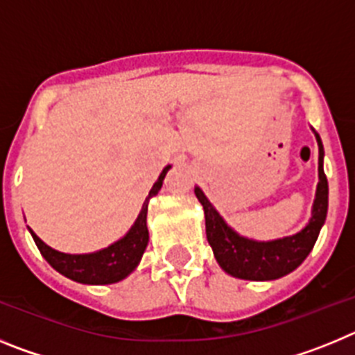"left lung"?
Returning a JSON list of instances; mask_svg holds the SVG:
<instances>
[{"instance_id": "8db88e82", "label": "left lung", "mask_w": 355, "mask_h": 355, "mask_svg": "<svg viewBox=\"0 0 355 355\" xmlns=\"http://www.w3.org/2000/svg\"><path fill=\"white\" fill-rule=\"evenodd\" d=\"M318 142V184L313 200L311 218L291 236L270 241H258L241 236L216 211L205 192L196 187V196L205 208L206 238L215 254L216 263L225 274L245 281H274L293 272L307 258L316 243L320 229L325 224L329 206V184L324 172V146L320 135L313 130Z\"/></svg>"}]
</instances>
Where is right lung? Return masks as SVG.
Returning a JSON list of instances; mask_svg holds the SVG:
<instances>
[{
	"mask_svg": "<svg viewBox=\"0 0 355 355\" xmlns=\"http://www.w3.org/2000/svg\"><path fill=\"white\" fill-rule=\"evenodd\" d=\"M168 168H171V165L163 168L158 181L153 184L149 196L146 197V202H144L142 209H140L139 216H137V220L131 225L130 231L121 240L114 241L112 245L105 247V249L89 254H65L46 245L28 227V231H30L33 240H35L44 259L56 272H60L62 275L81 284H114L122 281V279H126L139 266L140 259L144 256V250L147 247V241H149L147 206H149L150 197H155L159 192V188H162L163 180H165V174L168 172Z\"/></svg>",
	"mask_w": 355,
	"mask_h": 355,
	"instance_id": "obj_1",
	"label": "right lung"
}]
</instances>
